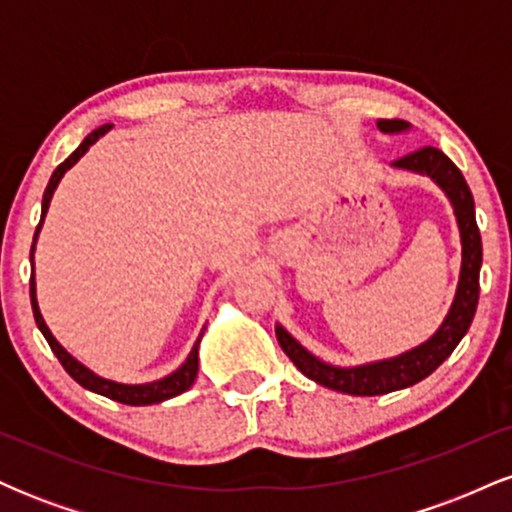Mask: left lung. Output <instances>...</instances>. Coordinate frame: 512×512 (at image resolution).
Returning <instances> with one entry per match:
<instances>
[{"label":"left lung","instance_id":"1","mask_svg":"<svg viewBox=\"0 0 512 512\" xmlns=\"http://www.w3.org/2000/svg\"><path fill=\"white\" fill-rule=\"evenodd\" d=\"M378 127L383 129V132H404V129L409 127V122L380 120ZM392 166L428 175V178L436 180L438 185L443 187L445 195L450 197L462 238L460 284H457L455 301H452L448 317H445L440 330L433 334L428 342L407 351V354L387 358V361L368 363V366H330V363L320 361V358H315L310 351H305L284 327L276 325V339H279V346L284 349V354L293 361V366L301 370L303 375H308L310 380H315V383L330 387V390L346 392V395H387V392L404 390V387L428 378V375L455 351V346L460 344V339L467 334L469 325H472L474 313H477L481 236L477 216H474V197L472 192H469L467 180H464L460 168H457L443 151L433 149V146L411 151V154L397 158Z\"/></svg>","mask_w":512,"mask_h":512}]
</instances>
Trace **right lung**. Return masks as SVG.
<instances>
[{
	"label": "right lung",
	"instance_id": "right-lung-1",
	"mask_svg": "<svg viewBox=\"0 0 512 512\" xmlns=\"http://www.w3.org/2000/svg\"><path fill=\"white\" fill-rule=\"evenodd\" d=\"M110 127H113V125H103V127L93 129V132L88 134L84 142L79 144V149H76L74 154L67 158V161L60 163V166L55 168V173H52L48 187H45V195H43V214H40V223H38V228H35L33 248H35V238H38V233H40V226H43L45 214H48L52 192H55L57 185H60L62 175L67 173V170L72 168L74 163L79 161V158L86 154L88 146L96 144L98 139H101L103 134L108 132ZM31 252H33V250H31ZM31 305H33L35 325H38V330L43 332V337L48 339L52 354L60 358L62 368L67 370V373L72 375V378H74L76 383H79L81 387H86V390L98 392V395H103V397H108V399H115V402H120V404H132V407H142V404L166 402V399L180 395V392H185V390H190L192 383H195L197 368H199V356H197V351H199V339L204 337V330H202V334H199V339L195 342V346H192V351H190V356H187V361L182 363V366H180L178 370H175V373H170L168 378L156 380V383H146V385H122V383H113V380L98 378L96 373H91V370H88L86 366H81V363L76 361L74 356H69L67 351H64L62 346H60V342H57V339L52 337V332L48 330V325H45L43 315H40V310H38V301H35V281H33V276H31Z\"/></svg>",
	"mask_w": 512,
	"mask_h": 512
}]
</instances>
